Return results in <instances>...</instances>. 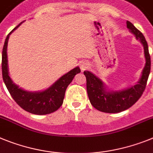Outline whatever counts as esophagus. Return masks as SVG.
<instances>
[{
    "mask_svg": "<svg viewBox=\"0 0 153 153\" xmlns=\"http://www.w3.org/2000/svg\"><path fill=\"white\" fill-rule=\"evenodd\" d=\"M88 64L86 63V62H82V64H81V65H80V68L81 69H82V71H85L86 68H88Z\"/></svg>",
    "mask_w": 153,
    "mask_h": 153,
    "instance_id": "esophagus-1",
    "label": "esophagus"
}]
</instances>
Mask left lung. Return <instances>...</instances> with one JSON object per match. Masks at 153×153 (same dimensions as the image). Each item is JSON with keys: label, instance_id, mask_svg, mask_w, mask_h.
Instances as JSON below:
<instances>
[{"label": "left lung", "instance_id": "1", "mask_svg": "<svg viewBox=\"0 0 153 153\" xmlns=\"http://www.w3.org/2000/svg\"><path fill=\"white\" fill-rule=\"evenodd\" d=\"M127 27L133 33L144 47L146 65L138 83L132 87L119 91H107L103 82L90 71H85L86 87L91 104L94 108L102 112L118 113L128 109L137 102L145 91L151 69V58L149 53L148 44L143 33L138 30L130 21H127Z\"/></svg>", "mask_w": 153, "mask_h": 153}]
</instances>
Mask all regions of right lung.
<instances>
[{
    "label": "right lung",
    "instance_id": "add662e5",
    "mask_svg": "<svg viewBox=\"0 0 153 153\" xmlns=\"http://www.w3.org/2000/svg\"><path fill=\"white\" fill-rule=\"evenodd\" d=\"M19 25L13 30H11L7 36L2 51V77L8 90L9 93L16 103L25 111L34 115H47L52 113L60 108L63 103L65 94L68 85L73 80L75 75L81 72L78 67L75 68L67 74L61 77L52 86L45 91L39 92H30L18 88L13 83L8 75L7 69V46L8 42L9 35L18 28Z\"/></svg>",
    "mask_w": 153,
    "mask_h": 153
}]
</instances>
